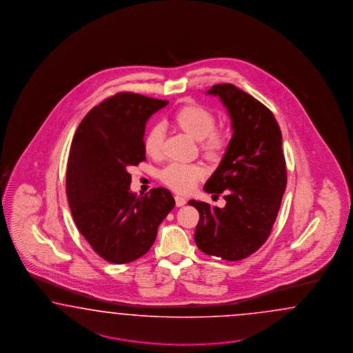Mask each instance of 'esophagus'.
Wrapping results in <instances>:
<instances>
[{"mask_svg": "<svg viewBox=\"0 0 353 353\" xmlns=\"http://www.w3.org/2000/svg\"><path fill=\"white\" fill-rule=\"evenodd\" d=\"M174 201H176V205H177V207H182V205L186 204V199H185L183 196H180V195H176V196H174Z\"/></svg>", "mask_w": 353, "mask_h": 353, "instance_id": "esophagus-1", "label": "esophagus"}]
</instances>
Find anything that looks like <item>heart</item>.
Segmentation results:
<instances>
[{"label": "heart", "mask_w": 353, "mask_h": 353, "mask_svg": "<svg viewBox=\"0 0 353 353\" xmlns=\"http://www.w3.org/2000/svg\"><path fill=\"white\" fill-rule=\"evenodd\" d=\"M174 121L190 137L201 141V149L210 159L221 157L228 145V137L224 132L214 129L216 119L210 110L199 105H188L176 112ZM164 133L165 130L161 123L149 129L143 146L151 157L161 155ZM203 176L204 170L201 165L179 161L170 163L161 171V181L179 192H190Z\"/></svg>", "instance_id": "b5f03b06"}]
</instances>
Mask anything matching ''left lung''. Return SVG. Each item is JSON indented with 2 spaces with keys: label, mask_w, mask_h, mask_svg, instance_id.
I'll use <instances>...</instances> for the list:
<instances>
[{
  "label": "left lung",
  "mask_w": 353,
  "mask_h": 353,
  "mask_svg": "<svg viewBox=\"0 0 353 353\" xmlns=\"http://www.w3.org/2000/svg\"><path fill=\"white\" fill-rule=\"evenodd\" d=\"M217 96L232 120L233 136L217 170L204 185L224 192L223 208L190 201L199 212L194 241L207 255L242 260L264 245L286 189L282 134L272 111L233 84H217Z\"/></svg>",
  "instance_id": "obj_1"
}]
</instances>
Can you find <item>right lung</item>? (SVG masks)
<instances>
[{
  "label": "right lung",
  "mask_w": 353,
  "mask_h": 353,
  "mask_svg": "<svg viewBox=\"0 0 353 353\" xmlns=\"http://www.w3.org/2000/svg\"><path fill=\"white\" fill-rule=\"evenodd\" d=\"M168 101L118 93L93 107L76 130L65 190L79 232L101 257L127 264L143 256L174 207L171 192H130V165L145 161L150 117Z\"/></svg>",
  "instance_id": "1"
}]
</instances>
